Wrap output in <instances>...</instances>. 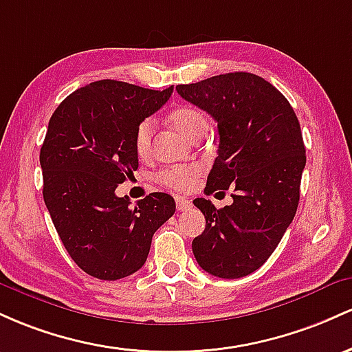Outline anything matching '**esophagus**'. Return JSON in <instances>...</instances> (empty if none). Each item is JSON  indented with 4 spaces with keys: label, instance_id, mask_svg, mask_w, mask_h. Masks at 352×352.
I'll use <instances>...</instances> for the list:
<instances>
[{
    "label": "esophagus",
    "instance_id": "34e87169",
    "mask_svg": "<svg viewBox=\"0 0 352 352\" xmlns=\"http://www.w3.org/2000/svg\"><path fill=\"white\" fill-rule=\"evenodd\" d=\"M191 206H192L191 201L186 199V197H181V196L176 197L177 211H188V209H191Z\"/></svg>",
    "mask_w": 352,
    "mask_h": 352
}]
</instances>
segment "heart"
<instances>
[{"mask_svg": "<svg viewBox=\"0 0 352 352\" xmlns=\"http://www.w3.org/2000/svg\"><path fill=\"white\" fill-rule=\"evenodd\" d=\"M169 121H171L175 128L179 129L184 136L191 140L196 131L206 128V118L201 111L191 108V106H181V108L173 109L169 114ZM151 134H153V121L143 120L136 126L134 131V151L138 156H146L149 151V144H151ZM201 173H203V166L197 163L189 164H177L164 168L156 176L163 186H168L176 191H189L195 188V184L199 179Z\"/></svg>", "mask_w": 352, "mask_h": 352, "instance_id": "1", "label": "heart"}]
</instances>
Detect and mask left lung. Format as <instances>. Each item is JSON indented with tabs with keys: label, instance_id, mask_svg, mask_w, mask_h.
<instances>
[{
	"label": "left lung",
	"instance_id": "8db88e82",
	"mask_svg": "<svg viewBox=\"0 0 352 352\" xmlns=\"http://www.w3.org/2000/svg\"><path fill=\"white\" fill-rule=\"evenodd\" d=\"M176 91L218 123V157L204 192L234 191L232 204L221 209L204 197L192 201L206 218L192 252L209 274L243 278L267 261L294 219L306 166L301 126L289 101L251 73L219 74Z\"/></svg>",
	"mask_w": 352,
	"mask_h": 352
}]
</instances>
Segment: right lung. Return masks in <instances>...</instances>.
<instances>
[{"mask_svg":"<svg viewBox=\"0 0 352 352\" xmlns=\"http://www.w3.org/2000/svg\"><path fill=\"white\" fill-rule=\"evenodd\" d=\"M173 93L101 80L71 93L51 116L39 153L43 197L71 259L104 281L143 267L157 228L175 214L166 192L134 206L118 184L138 169L136 126Z\"/></svg>","mask_w":352,"mask_h":352,"instance_id":"right-lung-1","label":"right lung"}]
</instances>
